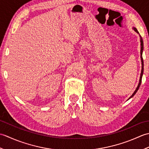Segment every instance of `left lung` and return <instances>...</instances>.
I'll use <instances>...</instances> for the list:
<instances>
[{"label":"left lung","instance_id":"obj_1","mask_svg":"<svg viewBox=\"0 0 149 149\" xmlns=\"http://www.w3.org/2000/svg\"><path fill=\"white\" fill-rule=\"evenodd\" d=\"M133 29L134 30L135 32H136L137 33L139 34L138 30L136 29L135 27H133ZM140 43H141V50H140V57H141V74H140V81H139V83H138V86L136 88V90L134 91V92L132 93V95L129 98V99H130L131 98H132V97H133L134 95L136 94V93L137 92L139 88H140V85H141V79H142V76H143V57H142V53H143V39H142L141 36L140 35ZM128 99V100H129Z\"/></svg>","mask_w":149,"mask_h":149}]
</instances>
